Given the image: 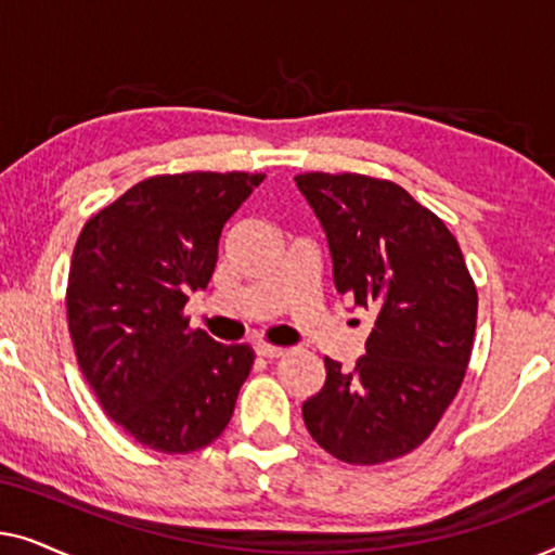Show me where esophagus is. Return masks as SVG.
I'll list each match as a JSON object with an SVG mask.
<instances>
[{"label": "esophagus", "mask_w": 555, "mask_h": 555, "mask_svg": "<svg viewBox=\"0 0 555 555\" xmlns=\"http://www.w3.org/2000/svg\"><path fill=\"white\" fill-rule=\"evenodd\" d=\"M255 351H257V356H262V359H280V356L287 353L285 348L272 346V344H257Z\"/></svg>", "instance_id": "1"}]
</instances>
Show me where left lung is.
<instances>
[{"mask_svg":"<svg viewBox=\"0 0 555 555\" xmlns=\"http://www.w3.org/2000/svg\"><path fill=\"white\" fill-rule=\"evenodd\" d=\"M321 219L340 295L376 313L353 371L325 359L302 404L310 437L348 465H384L427 439L457 397L473 356L477 287L435 211L389 179L295 177Z\"/></svg>","mask_w":555,"mask_h":555,"instance_id":"1","label":"left lung"}]
</instances>
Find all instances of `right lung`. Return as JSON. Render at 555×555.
<instances>
[{
	"label": "right lung",
	"mask_w": 555,
	"mask_h": 555,
	"mask_svg": "<svg viewBox=\"0 0 555 555\" xmlns=\"http://www.w3.org/2000/svg\"><path fill=\"white\" fill-rule=\"evenodd\" d=\"M264 173H162L82 227L67 275V328L105 414L166 454L204 450L227 429L255 363L247 344H217L184 315L207 287L219 237Z\"/></svg>",
	"instance_id": "1"
}]
</instances>
